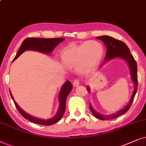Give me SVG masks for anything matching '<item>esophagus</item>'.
<instances>
[{
	"label": "esophagus",
	"mask_w": 146,
	"mask_h": 146,
	"mask_svg": "<svg viewBox=\"0 0 146 146\" xmlns=\"http://www.w3.org/2000/svg\"><path fill=\"white\" fill-rule=\"evenodd\" d=\"M73 86H74V87L78 86V85H79V81L78 80V79H75L74 81H73Z\"/></svg>",
	"instance_id": "obj_1"
}]
</instances>
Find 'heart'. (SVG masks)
I'll return each mask as SVG.
<instances>
[{
	"label": "heart",
	"instance_id": "heart-1",
	"mask_svg": "<svg viewBox=\"0 0 146 146\" xmlns=\"http://www.w3.org/2000/svg\"><path fill=\"white\" fill-rule=\"evenodd\" d=\"M104 55V47L97 40L85 41L77 46L65 47L60 54L64 65L74 66L80 73H87L100 63Z\"/></svg>",
	"mask_w": 146,
	"mask_h": 146
}]
</instances>
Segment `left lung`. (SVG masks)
Returning <instances> with one entry per match:
<instances>
[{
    "label": "left lung",
    "instance_id": "8db88e82",
    "mask_svg": "<svg viewBox=\"0 0 146 146\" xmlns=\"http://www.w3.org/2000/svg\"><path fill=\"white\" fill-rule=\"evenodd\" d=\"M96 38L98 39L102 40V41H104L106 46H107V51L106 57H105L104 62L100 66V68L102 67V65H104V64L110 61L111 60L117 59V58L123 59L124 61H126V63L128 64V66H129L131 78L132 82L134 84L133 93L131 95V99L129 100V102L127 103V105L124 106V108L117 111L115 113L110 114V115H103V114H101L100 113L96 111L93 108L92 106L89 105V109H90L91 111L92 112L93 115L98 118V119H100L101 120L113 119V118L117 117L118 116L121 115L122 114L125 113L126 111H127L130 108V107H131L132 102H133L134 97L135 96V93H136L137 89V63L133 56L131 55L129 48L127 47V46L124 42L108 35L97 36ZM87 91L90 93V88H89V86H87Z\"/></svg>",
    "mask_w": 146,
    "mask_h": 146
}]
</instances>
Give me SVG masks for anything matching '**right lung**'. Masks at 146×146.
Returning a JSON list of instances; mask_svg holds the SVG:
<instances>
[{"label":"right lung","mask_w":146,"mask_h":146,"mask_svg":"<svg viewBox=\"0 0 146 146\" xmlns=\"http://www.w3.org/2000/svg\"><path fill=\"white\" fill-rule=\"evenodd\" d=\"M65 40L64 38H27L24 40L22 42L20 48L17 52L16 56L14 58L13 61H14L20 56L23 53H24L26 50H35V51H38L40 53H42L46 55L51 53V52L54 50L55 47H56L60 42ZM73 89L71 83L69 81H67L64 83L62 86L61 90L59 93V106L58 109L57 113L55 116L52 118L48 119H42L40 118H37L33 116L29 115L22 110L19 105L15 102L13 96L10 91V94H11V98H12L13 102H14L15 106L19 113L24 117L25 119L29 120V121L33 122V123L40 124V125H50L57 123L61 117H63L64 113L65 111V104L66 99L70 91Z\"/></svg>","instance_id":"add662e5"}]
</instances>
